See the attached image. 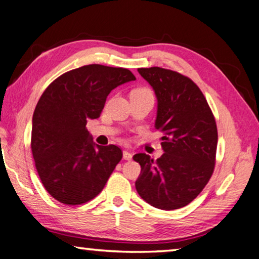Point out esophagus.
I'll return each instance as SVG.
<instances>
[{
    "mask_svg": "<svg viewBox=\"0 0 259 259\" xmlns=\"http://www.w3.org/2000/svg\"><path fill=\"white\" fill-rule=\"evenodd\" d=\"M123 158L126 159V161H130V159H133V154L128 150H124L123 151Z\"/></svg>",
    "mask_w": 259,
    "mask_h": 259,
    "instance_id": "1",
    "label": "esophagus"
}]
</instances>
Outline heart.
<instances>
[{
	"label": "heart",
	"instance_id": "heart-1",
	"mask_svg": "<svg viewBox=\"0 0 259 259\" xmlns=\"http://www.w3.org/2000/svg\"><path fill=\"white\" fill-rule=\"evenodd\" d=\"M137 90H148V89H137Z\"/></svg>",
	"mask_w": 259,
	"mask_h": 259
}]
</instances>
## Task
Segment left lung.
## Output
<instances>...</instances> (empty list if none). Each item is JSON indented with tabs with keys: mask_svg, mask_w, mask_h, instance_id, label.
<instances>
[{
	"mask_svg": "<svg viewBox=\"0 0 259 259\" xmlns=\"http://www.w3.org/2000/svg\"><path fill=\"white\" fill-rule=\"evenodd\" d=\"M157 97L156 129L164 154L154 161L136 154L141 174L135 187L150 205L175 210L201 194L214 169L217 125L203 93L190 78L159 67L140 68Z\"/></svg>",
	"mask_w": 259,
	"mask_h": 259,
	"instance_id": "obj_1",
	"label": "left lung"
}]
</instances>
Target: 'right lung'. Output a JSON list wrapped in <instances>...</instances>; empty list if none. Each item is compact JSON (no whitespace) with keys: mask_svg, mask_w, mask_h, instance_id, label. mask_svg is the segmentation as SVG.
I'll use <instances>...</instances> for the list:
<instances>
[{"mask_svg":"<svg viewBox=\"0 0 259 259\" xmlns=\"http://www.w3.org/2000/svg\"><path fill=\"white\" fill-rule=\"evenodd\" d=\"M135 79L128 69L89 64L61 75L42 94L31 151L43 187L58 202L78 205L103 190L123 154L114 144H95L85 125L100 117L112 89Z\"/></svg>","mask_w":259,"mask_h":259,"instance_id":"obj_1","label":"right lung"}]
</instances>
